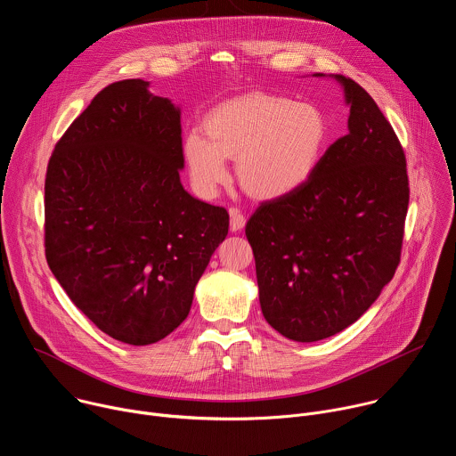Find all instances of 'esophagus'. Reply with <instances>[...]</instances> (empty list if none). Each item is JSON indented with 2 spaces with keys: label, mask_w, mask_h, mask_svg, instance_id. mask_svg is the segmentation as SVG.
<instances>
[{
  "label": "esophagus",
  "mask_w": 456,
  "mask_h": 456,
  "mask_svg": "<svg viewBox=\"0 0 456 456\" xmlns=\"http://www.w3.org/2000/svg\"><path fill=\"white\" fill-rule=\"evenodd\" d=\"M229 215H231V231H232V232L243 231V227H245V224H247L245 215H243L238 208H231V209H229Z\"/></svg>",
  "instance_id": "esophagus-1"
}]
</instances>
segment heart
<instances>
[{
	"instance_id": "b5f03b06",
	"label": "heart",
	"mask_w": 456,
	"mask_h": 456,
	"mask_svg": "<svg viewBox=\"0 0 456 456\" xmlns=\"http://www.w3.org/2000/svg\"><path fill=\"white\" fill-rule=\"evenodd\" d=\"M204 132L184 137L183 154L193 188L215 197L236 159L241 186L257 199H279L314 175L328 135L321 110L310 103L252 93L215 107Z\"/></svg>"
}]
</instances>
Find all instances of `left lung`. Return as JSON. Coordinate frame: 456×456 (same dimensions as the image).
<instances>
[{
	"mask_svg": "<svg viewBox=\"0 0 456 456\" xmlns=\"http://www.w3.org/2000/svg\"><path fill=\"white\" fill-rule=\"evenodd\" d=\"M333 78L351 107L349 132L305 186L261 202L245 227L263 317L295 342L333 337L372 306L399 265L410 200L392 125L360 84Z\"/></svg>",
	"mask_w": 456,
	"mask_h": 456,
	"instance_id": "8db88e82",
	"label": "left lung"
}]
</instances>
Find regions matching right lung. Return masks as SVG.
Instances as JSON below:
<instances>
[{"label": "right lung", "mask_w": 456, "mask_h": 456, "mask_svg": "<svg viewBox=\"0 0 456 456\" xmlns=\"http://www.w3.org/2000/svg\"><path fill=\"white\" fill-rule=\"evenodd\" d=\"M181 109L132 78L102 89L55 144L45 183L46 261L105 335L156 344L190 314L229 213L191 197Z\"/></svg>", "instance_id": "1"}]
</instances>
